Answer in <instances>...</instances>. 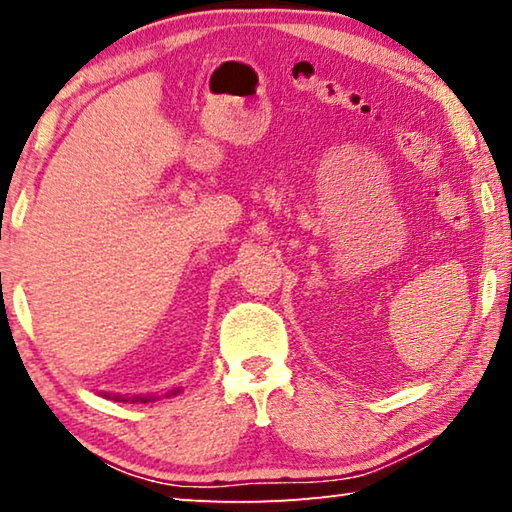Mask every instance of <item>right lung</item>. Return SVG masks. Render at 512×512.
Returning a JSON list of instances; mask_svg holds the SVG:
<instances>
[{
  "label": "right lung",
  "mask_w": 512,
  "mask_h": 512,
  "mask_svg": "<svg viewBox=\"0 0 512 512\" xmlns=\"http://www.w3.org/2000/svg\"><path fill=\"white\" fill-rule=\"evenodd\" d=\"M115 400H121V397H115ZM135 400H140V402H153L155 400V397H133V402ZM126 402V400H124Z\"/></svg>",
  "instance_id": "obj_1"
}]
</instances>
